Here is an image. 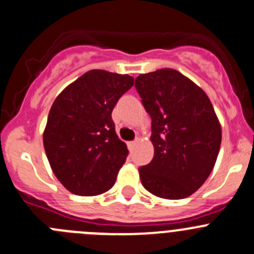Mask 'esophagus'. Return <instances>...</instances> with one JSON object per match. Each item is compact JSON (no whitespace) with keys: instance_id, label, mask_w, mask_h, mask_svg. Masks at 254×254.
<instances>
[{"instance_id":"34e87169","label":"esophagus","mask_w":254,"mask_h":254,"mask_svg":"<svg viewBox=\"0 0 254 254\" xmlns=\"http://www.w3.org/2000/svg\"><path fill=\"white\" fill-rule=\"evenodd\" d=\"M136 143H137V139H136V141H131V142H128V143H127V146H128L129 151H132V149H133V147L136 146Z\"/></svg>"}]
</instances>
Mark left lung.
Returning a JSON list of instances; mask_svg holds the SVG:
<instances>
[{"label":"left lung","instance_id":"1","mask_svg":"<svg viewBox=\"0 0 254 254\" xmlns=\"http://www.w3.org/2000/svg\"><path fill=\"white\" fill-rule=\"evenodd\" d=\"M152 120L154 156L138 168L143 187L166 199L194 193L211 175L221 125L204 91L172 68L139 74L134 82Z\"/></svg>","mask_w":254,"mask_h":254}]
</instances>
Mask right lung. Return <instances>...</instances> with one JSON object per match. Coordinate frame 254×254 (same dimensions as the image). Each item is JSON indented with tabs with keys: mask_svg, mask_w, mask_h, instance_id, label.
Instances as JSON below:
<instances>
[{
	"mask_svg": "<svg viewBox=\"0 0 254 254\" xmlns=\"http://www.w3.org/2000/svg\"><path fill=\"white\" fill-rule=\"evenodd\" d=\"M134 78L92 69L67 86L48 113L43 146L57 180L73 194L111 190L128 149L116 134L112 111Z\"/></svg>",
	"mask_w": 254,
	"mask_h": 254,
	"instance_id": "1",
	"label": "right lung"
}]
</instances>
